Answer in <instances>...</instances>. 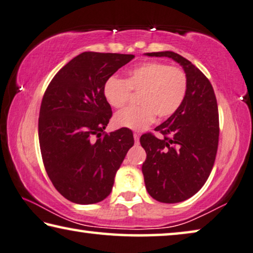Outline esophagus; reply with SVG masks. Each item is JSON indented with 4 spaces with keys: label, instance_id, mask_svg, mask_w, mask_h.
I'll return each mask as SVG.
<instances>
[{
    "label": "esophagus",
    "instance_id": "1",
    "mask_svg": "<svg viewBox=\"0 0 253 253\" xmlns=\"http://www.w3.org/2000/svg\"><path fill=\"white\" fill-rule=\"evenodd\" d=\"M134 139H135V143L137 144L139 141V134H134Z\"/></svg>",
    "mask_w": 253,
    "mask_h": 253
}]
</instances>
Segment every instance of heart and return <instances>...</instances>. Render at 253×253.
Masks as SVG:
<instances>
[{
  "instance_id": "1",
  "label": "heart",
  "mask_w": 253,
  "mask_h": 253,
  "mask_svg": "<svg viewBox=\"0 0 253 253\" xmlns=\"http://www.w3.org/2000/svg\"><path fill=\"white\" fill-rule=\"evenodd\" d=\"M188 79L184 71L160 62H146L128 71L126 80L112 75L103 84V95L114 108H122L130 98V91L139 93L141 106L129 107L115 115L112 123L118 128L143 130L155 116L168 118L184 101Z\"/></svg>"
}]
</instances>
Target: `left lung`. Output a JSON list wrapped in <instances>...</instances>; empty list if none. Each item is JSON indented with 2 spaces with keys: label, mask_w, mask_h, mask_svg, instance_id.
<instances>
[{
  "label": "left lung",
  "mask_w": 253,
  "mask_h": 253,
  "mask_svg": "<svg viewBox=\"0 0 253 253\" xmlns=\"http://www.w3.org/2000/svg\"><path fill=\"white\" fill-rule=\"evenodd\" d=\"M180 64L188 79L184 101L177 112L155 128L164 137L144 134L142 166L146 190L161 203L183 202L200 190L213 169L218 146L217 101L211 82L194 64L173 51L144 54Z\"/></svg>",
  "instance_id": "8db88e82"
}]
</instances>
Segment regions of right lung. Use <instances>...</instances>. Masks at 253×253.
I'll use <instances>...</instances> for the list:
<instances>
[{"instance_id":"obj_1","label":"right lung","mask_w":253,"mask_h":253,"mask_svg":"<svg viewBox=\"0 0 253 253\" xmlns=\"http://www.w3.org/2000/svg\"><path fill=\"white\" fill-rule=\"evenodd\" d=\"M134 57L84 51L57 72L43 94L38 122L42 162L54 187L70 202L89 205L107 198L134 145L127 128L101 137L112 115L103 84Z\"/></svg>"}]
</instances>
